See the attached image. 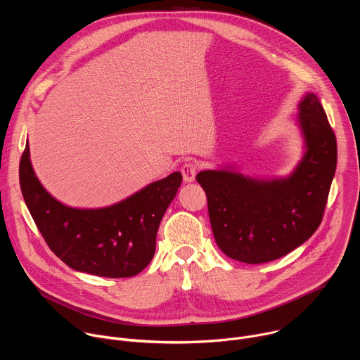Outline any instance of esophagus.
<instances>
[{
  "instance_id": "34e87169",
  "label": "esophagus",
  "mask_w": 360,
  "mask_h": 360,
  "mask_svg": "<svg viewBox=\"0 0 360 360\" xmlns=\"http://www.w3.org/2000/svg\"><path fill=\"white\" fill-rule=\"evenodd\" d=\"M181 172H182V176H184V182H186V184L193 182L195 176H196V167H195V164L188 162L181 168Z\"/></svg>"
}]
</instances>
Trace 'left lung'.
I'll return each instance as SVG.
<instances>
[{"label": "left lung", "instance_id": "8db88e82", "mask_svg": "<svg viewBox=\"0 0 360 360\" xmlns=\"http://www.w3.org/2000/svg\"><path fill=\"white\" fill-rule=\"evenodd\" d=\"M303 155L283 178H252L233 167L200 171L219 249L245 264H265L292 252L319 228L336 171V136L314 92L297 105Z\"/></svg>", "mask_w": 360, "mask_h": 360}]
</instances>
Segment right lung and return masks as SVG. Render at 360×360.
<instances>
[{"mask_svg": "<svg viewBox=\"0 0 360 360\" xmlns=\"http://www.w3.org/2000/svg\"><path fill=\"white\" fill-rule=\"evenodd\" d=\"M181 182V172H174L110 207L72 208L41 185L28 142L20 162L24 200L49 249L74 271L104 278H129L148 266Z\"/></svg>", "mask_w": 360, "mask_h": 360, "instance_id": "1", "label": "right lung"}]
</instances>
